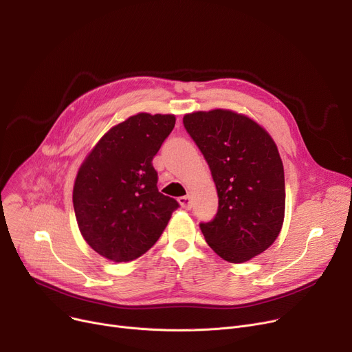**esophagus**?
Masks as SVG:
<instances>
[{"label":"esophagus","instance_id":"esophagus-1","mask_svg":"<svg viewBox=\"0 0 352 352\" xmlns=\"http://www.w3.org/2000/svg\"><path fill=\"white\" fill-rule=\"evenodd\" d=\"M178 202H179V206H181L184 210H190V208H191V197H190V195L179 197V198H178Z\"/></svg>","mask_w":352,"mask_h":352}]
</instances>
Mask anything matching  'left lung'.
<instances>
[{
  "label": "left lung",
  "instance_id": "obj_1",
  "mask_svg": "<svg viewBox=\"0 0 352 352\" xmlns=\"http://www.w3.org/2000/svg\"><path fill=\"white\" fill-rule=\"evenodd\" d=\"M182 121L210 165L218 194V212L201 231L223 260L247 263L274 244L284 224L278 148L265 128L231 109L195 111Z\"/></svg>",
  "mask_w": 352,
  "mask_h": 352
}]
</instances>
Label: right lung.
I'll list each match as a JSON object with an SVG mask.
<instances>
[{"label":"right lung","mask_w":352,"mask_h":352,"mask_svg":"<svg viewBox=\"0 0 352 352\" xmlns=\"http://www.w3.org/2000/svg\"><path fill=\"white\" fill-rule=\"evenodd\" d=\"M175 125L174 114L138 113L109 128L80 165L72 190L85 243L114 263L150 250L178 208L157 188L153 158Z\"/></svg>","instance_id":"obj_1"}]
</instances>
